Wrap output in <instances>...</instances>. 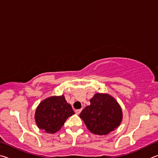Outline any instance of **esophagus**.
Wrapping results in <instances>:
<instances>
[{
  "label": "esophagus",
  "mask_w": 158,
  "mask_h": 158,
  "mask_svg": "<svg viewBox=\"0 0 158 158\" xmlns=\"http://www.w3.org/2000/svg\"><path fill=\"white\" fill-rule=\"evenodd\" d=\"M81 111H82V110H81V109H80V110H76V113L77 114H79L81 112Z\"/></svg>",
  "instance_id": "esophagus-1"
}]
</instances>
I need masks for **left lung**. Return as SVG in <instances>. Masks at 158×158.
<instances>
[{"label": "left lung", "mask_w": 158, "mask_h": 158, "mask_svg": "<svg viewBox=\"0 0 158 158\" xmlns=\"http://www.w3.org/2000/svg\"><path fill=\"white\" fill-rule=\"evenodd\" d=\"M90 103L80 114L90 132L99 135H107L120 125L122 111L111 96L96 94Z\"/></svg>", "instance_id": "obj_1"}]
</instances>
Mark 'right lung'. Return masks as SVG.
Segmentation results:
<instances>
[{"label":"right lung","instance_id":"obj_1","mask_svg":"<svg viewBox=\"0 0 158 158\" xmlns=\"http://www.w3.org/2000/svg\"><path fill=\"white\" fill-rule=\"evenodd\" d=\"M74 114L70 104L63 95L52 96L39 105L35 112V121L39 128L48 133L60 131L68 117Z\"/></svg>","mask_w":158,"mask_h":158}]
</instances>
